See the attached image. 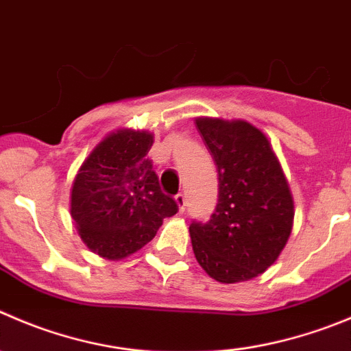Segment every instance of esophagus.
<instances>
[{"mask_svg": "<svg viewBox=\"0 0 351 351\" xmlns=\"http://www.w3.org/2000/svg\"><path fill=\"white\" fill-rule=\"evenodd\" d=\"M176 202H178V205H179V210H181V212H184L186 210V193H178V195H176Z\"/></svg>", "mask_w": 351, "mask_h": 351, "instance_id": "1", "label": "esophagus"}]
</instances>
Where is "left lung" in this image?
Masks as SVG:
<instances>
[{"label": "left lung", "instance_id": "1", "mask_svg": "<svg viewBox=\"0 0 351 351\" xmlns=\"http://www.w3.org/2000/svg\"><path fill=\"white\" fill-rule=\"evenodd\" d=\"M219 172V199L206 222L189 226L193 252L210 278L239 282L269 269L293 228V198L265 136L248 122L198 119Z\"/></svg>", "mask_w": 351, "mask_h": 351}]
</instances>
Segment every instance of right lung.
I'll return each instance as SVG.
<instances>
[{
    "instance_id": "obj_1",
    "label": "right lung",
    "mask_w": 351,
    "mask_h": 351,
    "mask_svg": "<svg viewBox=\"0 0 351 351\" xmlns=\"http://www.w3.org/2000/svg\"><path fill=\"white\" fill-rule=\"evenodd\" d=\"M148 132L119 131L103 139L79 169L70 213L82 241L105 258H123L155 238L178 202L160 188Z\"/></svg>"
}]
</instances>
